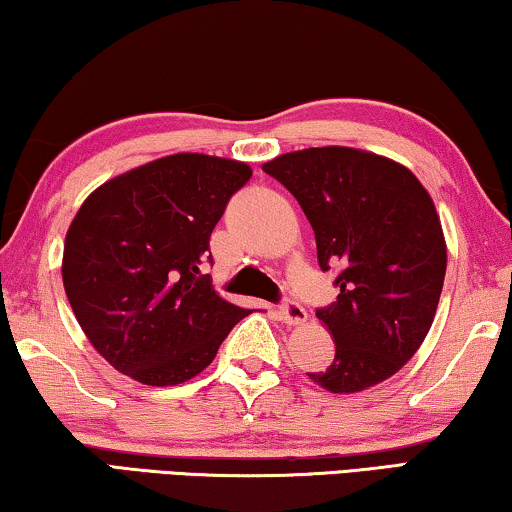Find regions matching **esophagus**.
<instances>
[{
    "label": "esophagus",
    "instance_id": "1",
    "mask_svg": "<svg viewBox=\"0 0 512 512\" xmlns=\"http://www.w3.org/2000/svg\"><path fill=\"white\" fill-rule=\"evenodd\" d=\"M278 315H280V320L285 322V325H304L306 318H308L306 308L297 304V301H285V304H280Z\"/></svg>",
    "mask_w": 512,
    "mask_h": 512
}]
</instances>
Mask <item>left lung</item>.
<instances>
[{"label": "left lung", "instance_id": "left-lung-1", "mask_svg": "<svg viewBox=\"0 0 512 512\" xmlns=\"http://www.w3.org/2000/svg\"><path fill=\"white\" fill-rule=\"evenodd\" d=\"M262 169L304 208L320 269L341 266V294L315 311L334 362L308 378L334 394L383 383L420 348L441 299L448 250L429 192L403 164L345 146L285 153Z\"/></svg>", "mask_w": 512, "mask_h": 512}]
</instances>
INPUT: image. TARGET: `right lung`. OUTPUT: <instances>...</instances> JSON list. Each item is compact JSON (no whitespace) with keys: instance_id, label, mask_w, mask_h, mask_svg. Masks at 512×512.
<instances>
[{"instance_id":"add662e5","label":"right lung","mask_w":512,"mask_h":512,"mask_svg":"<svg viewBox=\"0 0 512 512\" xmlns=\"http://www.w3.org/2000/svg\"><path fill=\"white\" fill-rule=\"evenodd\" d=\"M248 164L178 153L99 185L64 239L62 280L95 350L143 385H181L206 369L248 308L213 290L201 266Z\"/></svg>"}]
</instances>
